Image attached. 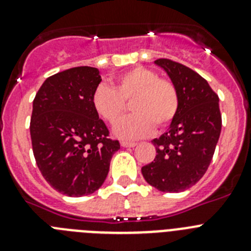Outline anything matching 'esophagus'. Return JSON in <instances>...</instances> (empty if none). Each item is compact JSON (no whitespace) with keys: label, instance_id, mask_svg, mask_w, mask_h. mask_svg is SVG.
Returning a JSON list of instances; mask_svg holds the SVG:
<instances>
[{"label":"esophagus","instance_id":"esophagus-1","mask_svg":"<svg viewBox=\"0 0 251 251\" xmlns=\"http://www.w3.org/2000/svg\"><path fill=\"white\" fill-rule=\"evenodd\" d=\"M122 147H134L137 145L136 142H127V141H122L121 142Z\"/></svg>","mask_w":251,"mask_h":251}]
</instances>
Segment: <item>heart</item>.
<instances>
[{
	"mask_svg": "<svg viewBox=\"0 0 251 251\" xmlns=\"http://www.w3.org/2000/svg\"><path fill=\"white\" fill-rule=\"evenodd\" d=\"M129 100L133 113L114 127L115 136L122 139L150 136L154 124L158 128L166 127L174 121L179 105L175 84L143 66L119 75L113 88L100 84L92 95L95 113L110 124L119 120L125 101Z\"/></svg>",
	"mask_w": 251,
	"mask_h": 251,
	"instance_id": "1",
	"label": "heart"
}]
</instances>
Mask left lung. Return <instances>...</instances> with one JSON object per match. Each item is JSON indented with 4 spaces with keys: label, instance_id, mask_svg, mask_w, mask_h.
<instances>
[{
    "label": "left lung",
    "instance_id": "8db88e82",
    "mask_svg": "<svg viewBox=\"0 0 251 251\" xmlns=\"http://www.w3.org/2000/svg\"><path fill=\"white\" fill-rule=\"evenodd\" d=\"M154 63L176 86L179 105L167 132L152 141L157 154L142 175L159 191L181 192L199 182L211 163L223 124L219 97L192 69L170 59Z\"/></svg>",
    "mask_w": 251,
    "mask_h": 251
}]
</instances>
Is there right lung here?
Masks as SVG:
<instances>
[{
	"mask_svg": "<svg viewBox=\"0 0 251 251\" xmlns=\"http://www.w3.org/2000/svg\"><path fill=\"white\" fill-rule=\"evenodd\" d=\"M100 81L97 68L68 69L49 76L32 104L30 134L36 165L49 185L66 196L97 191L121 148L93 108L92 95Z\"/></svg>",
	"mask_w": 251,
	"mask_h": 251,
	"instance_id": "add662e5",
	"label": "right lung"
}]
</instances>
